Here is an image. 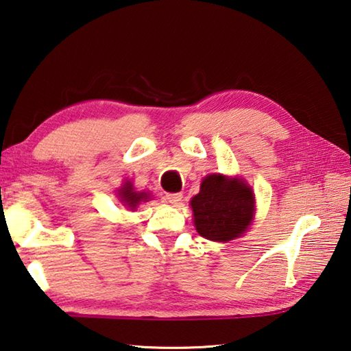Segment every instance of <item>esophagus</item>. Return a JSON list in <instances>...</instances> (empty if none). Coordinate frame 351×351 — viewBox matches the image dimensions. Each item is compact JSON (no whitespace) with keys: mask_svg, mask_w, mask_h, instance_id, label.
<instances>
[{"mask_svg":"<svg viewBox=\"0 0 351 351\" xmlns=\"http://www.w3.org/2000/svg\"><path fill=\"white\" fill-rule=\"evenodd\" d=\"M164 199H165V202L171 204V206H178V204L182 201V195L181 193H167L164 196Z\"/></svg>","mask_w":351,"mask_h":351,"instance_id":"34e87169","label":"esophagus"}]
</instances>
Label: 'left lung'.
I'll use <instances>...</instances> for the list:
<instances>
[{"label": "left lung", "instance_id": "left-lung-1", "mask_svg": "<svg viewBox=\"0 0 351 351\" xmlns=\"http://www.w3.org/2000/svg\"><path fill=\"white\" fill-rule=\"evenodd\" d=\"M197 233L202 238L227 242L242 237L254 216V195L241 178L219 173L202 180L199 193L190 201Z\"/></svg>", "mask_w": 351, "mask_h": 351}]
</instances>
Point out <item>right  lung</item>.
I'll use <instances>...</instances> for the list:
<instances>
[{
  "label": "right lung",
  "instance_id": "right-lung-1",
  "mask_svg": "<svg viewBox=\"0 0 351 351\" xmlns=\"http://www.w3.org/2000/svg\"><path fill=\"white\" fill-rule=\"evenodd\" d=\"M118 196L121 202H124V206H127L130 210H135L139 206V202L149 199V193L135 192L133 184L130 181H125L123 184V187L118 190Z\"/></svg>",
  "mask_w": 351,
  "mask_h": 351
}]
</instances>
